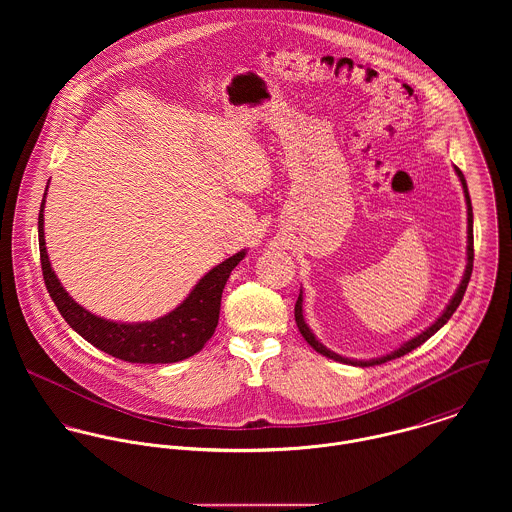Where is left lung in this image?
Returning <instances> with one entry per match:
<instances>
[{
  "label": "left lung",
  "instance_id": "8db88e82",
  "mask_svg": "<svg viewBox=\"0 0 512 512\" xmlns=\"http://www.w3.org/2000/svg\"><path fill=\"white\" fill-rule=\"evenodd\" d=\"M455 173H457V177H459V181H461V185H463L465 203H467V266H465V274H463V280H461L457 292L453 293V297L449 299V303H447V307L443 309V313L439 315L438 319H436L426 331H422L420 335L412 337L410 341H406L404 345H400L396 351H392V353H388V355H384V357H378V359H370V361H355V359H347V357H341V355L329 351L323 343H319V341L315 339L313 331L307 327V323H305V319H303V297H301V292H299V297H297V301H295V323H297L299 333L303 335V339H305L317 353H321V355L327 357V359L345 363V365L363 366V368H365V366L382 365V363H388V361H392V359L404 357L406 353L414 351L416 347H420L422 343H426L434 333H438L439 329L449 321V317L455 313V309L459 307V303H461V299H463V295H465L467 284H469V280H471V272H473V209H471V197H469L467 183H465V177H463V173L459 171V167H455Z\"/></svg>",
  "mask_w": 512,
  "mask_h": 512
}]
</instances>
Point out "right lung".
<instances>
[{"instance_id": "obj_1", "label": "right lung", "mask_w": 512, "mask_h": 512, "mask_svg": "<svg viewBox=\"0 0 512 512\" xmlns=\"http://www.w3.org/2000/svg\"><path fill=\"white\" fill-rule=\"evenodd\" d=\"M45 195L39 211V252L45 286L65 321L82 339L120 361L140 365L179 363L193 357L205 347V343L213 337L219 325L220 297L224 284L230 272L246 256V250H240L238 254L226 258L209 274H205L183 299V303H179L167 315L144 323L110 321L78 305L53 272L43 230Z\"/></svg>"}]
</instances>
